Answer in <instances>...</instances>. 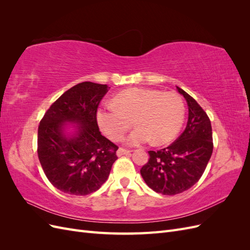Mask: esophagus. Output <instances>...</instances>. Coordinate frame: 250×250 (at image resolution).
I'll use <instances>...</instances> for the list:
<instances>
[{
  "label": "esophagus",
  "instance_id": "esophagus-1",
  "mask_svg": "<svg viewBox=\"0 0 250 250\" xmlns=\"http://www.w3.org/2000/svg\"><path fill=\"white\" fill-rule=\"evenodd\" d=\"M130 152H131V151H129V150H126L124 148H119V150L117 151V155L122 156V155H125V154H129Z\"/></svg>",
  "mask_w": 250,
  "mask_h": 250
}]
</instances>
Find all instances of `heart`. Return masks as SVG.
I'll return each instance as SVG.
<instances>
[{
  "mask_svg": "<svg viewBox=\"0 0 250 250\" xmlns=\"http://www.w3.org/2000/svg\"><path fill=\"white\" fill-rule=\"evenodd\" d=\"M97 111L101 130L112 141L122 140L131 126L137 127L127 142L138 146L148 142L165 145L172 142L184 125L186 106L178 94L152 88H129Z\"/></svg>",
  "mask_w": 250,
  "mask_h": 250,
  "instance_id": "1",
  "label": "heart"
}]
</instances>
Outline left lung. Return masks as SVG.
Masks as SVG:
<instances>
[{"label":"left lung","instance_id":"1","mask_svg":"<svg viewBox=\"0 0 250 250\" xmlns=\"http://www.w3.org/2000/svg\"><path fill=\"white\" fill-rule=\"evenodd\" d=\"M188 107L185 131L170 146L148 151L149 161L141 175L149 188L163 195H176L192 188L202 176L213 153V133L207 112L184 89Z\"/></svg>","mask_w":250,"mask_h":250}]
</instances>
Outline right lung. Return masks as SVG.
Masks as SVG:
<instances>
[{"label": "right lung", "mask_w": 250, "mask_h": 250, "mask_svg": "<svg viewBox=\"0 0 250 250\" xmlns=\"http://www.w3.org/2000/svg\"><path fill=\"white\" fill-rule=\"evenodd\" d=\"M106 84L81 82L67 89L41 120L37 154L50 183L71 195L85 196L99 190L118 158V146L101 134L97 110L108 92ZM65 123L78 124L72 137Z\"/></svg>", "instance_id": "1"}]
</instances>
